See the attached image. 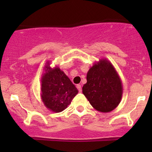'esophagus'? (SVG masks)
<instances>
[{"mask_svg": "<svg viewBox=\"0 0 152 152\" xmlns=\"http://www.w3.org/2000/svg\"><path fill=\"white\" fill-rule=\"evenodd\" d=\"M77 88L78 91H80V92H82V86H81L80 84H77Z\"/></svg>", "mask_w": 152, "mask_h": 152, "instance_id": "esophagus-1", "label": "esophagus"}]
</instances>
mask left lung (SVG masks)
Returning a JSON list of instances; mask_svg holds the SVG:
<instances>
[{
  "label": "left lung",
  "mask_w": 152,
  "mask_h": 152,
  "mask_svg": "<svg viewBox=\"0 0 152 152\" xmlns=\"http://www.w3.org/2000/svg\"><path fill=\"white\" fill-rule=\"evenodd\" d=\"M86 80L82 93L95 109L108 113L119 105L123 93L122 81L109 60L102 58L95 62Z\"/></svg>",
  "instance_id": "1"
}]
</instances>
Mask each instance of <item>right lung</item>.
Segmentation results:
<instances>
[{"mask_svg":"<svg viewBox=\"0 0 152 152\" xmlns=\"http://www.w3.org/2000/svg\"><path fill=\"white\" fill-rule=\"evenodd\" d=\"M50 64L49 61L45 63L41 77V100L50 111L59 113L71 103L78 90L59 66L51 68Z\"/></svg>","mask_w":152,"mask_h":152,"instance_id":"obj_1","label":"right lung"}]
</instances>
